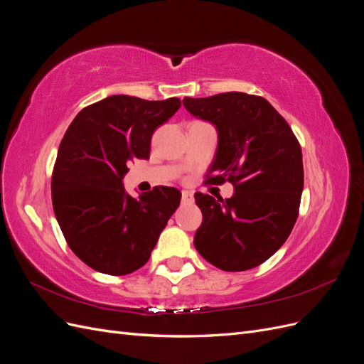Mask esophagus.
Returning a JSON list of instances; mask_svg holds the SVG:
<instances>
[{
    "label": "esophagus",
    "mask_w": 364,
    "mask_h": 364,
    "mask_svg": "<svg viewBox=\"0 0 364 364\" xmlns=\"http://www.w3.org/2000/svg\"><path fill=\"white\" fill-rule=\"evenodd\" d=\"M182 203H193L194 202V196H193V193L191 191H182Z\"/></svg>",
    "instance_id": "esophagus-1"
}]
</instances>
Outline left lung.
<instances>
[{"instance_id":"1","label":"left lung","mask_w":364,"mask_h":364,"mask_svg":"<svg viewBox=\"0 0 364 364\" xmlns=\"http://www.w3.org/2000/svg\"><path fill=\"white\" fill-rule=\"evenodd\" d=\"M183 106L218 132L205 185H234V196L225 200L194 194L203 214L194 246L225 272L257 267L285 243L299 215L304 190L299 141L284 117L259 95L185 97Z\"/></svg>"}]
</instances>
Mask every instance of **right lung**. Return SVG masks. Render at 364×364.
Masks as SVG:
<instances>
[{
	"label": "right lung",
	"instance_id": "right-lung-1",
	"mask_svg": "<svg viewBox=\"0 0 364 364\" xmlns=\"http://www.w3.org/2000/svg\"><path fill=\"white\" fill-rule=\"evenodd\" d=\"M176 97L149 102L111 95L83 107L60 141L51 176L54 215L70 249L86 266L112 277L149 261L181 191L155 186L124 193L129 165L150 158L151 135L178 109Z\"/></svg>",
	"mask_w": 364,
	"mask_h": 364
}]
</instances>
